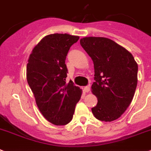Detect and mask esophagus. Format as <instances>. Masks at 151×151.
Wrapping results in <instances>:
<instances>
[{
    "instance_id": "esophagus-1",
    "label": "esophagus",
    "mask_w": 151,
    "mask_h": 151,
    "mask_svg": "<svg viewBox=\"0 0 151 151\" xmlns=\"http://www.w3.org/2000/svg\"><path fill=\"white\" fill-rule=\"evenodd\" d=\"M89 91H90L89 86H86V87H84V91H85V92H88Z\"/></svg>"
}]
</instances>
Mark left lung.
Instances as JSON below:
<instances>
[{
	"instance_id": "obj_1",
	"label": "left lung",
	"mask_w": 151,
	"mask_h": 151,
	"mask_svg": "<svg viewBox=\"0 0 151 151\" xmlns=\"http://www.w3.org/2000/svg\"><path fill=\"white\" fill-rule=\"evenodd\" d=\"M80 44L91 58L95 82L91 92L97 97L92 114L102 122L120 118L131 104L137 84L138 66L132 54L105 37H84Z\"/></svg>"
}]
</instances>
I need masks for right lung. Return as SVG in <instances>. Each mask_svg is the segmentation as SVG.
I'll list each match as a JSON object with an SVG mask.
<instances>
[{"label": "right lung", "instance_id": "add662e5", "mask_svg": "<svg viewBox=\"0 0 151 151\" xmlns=\"http://www.w3.org/2000/svg\"><path fill=\"white\" fill-rule=\"evenodd\" d=\"M78 36L54 33L46 36L32 50L27 65V79L41 114L55 125L71 122L82 89L65 82V58Z\"/></svg>", "mask_w": 151, "mask_h": 151}]
</instances>
